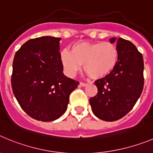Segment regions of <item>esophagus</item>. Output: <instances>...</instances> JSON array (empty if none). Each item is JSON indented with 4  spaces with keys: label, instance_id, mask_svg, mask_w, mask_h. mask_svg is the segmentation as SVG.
<instances>
[{
    "label": "esophagus",
    "instance_id": "esophagus-1",
    "mask_svg": "<svg viewBox=\"0 0 153 153\" xmlns=\"http://www.w3.org/2000/svg\"><path fill=\"white\" fill-rule=\"evenodd\" d=\"M79 85H80L81 86H86V85H87V83H79Z\"/></svg>",
    "mask_w": 153,
    "mask_h": 153
}]
</instances>
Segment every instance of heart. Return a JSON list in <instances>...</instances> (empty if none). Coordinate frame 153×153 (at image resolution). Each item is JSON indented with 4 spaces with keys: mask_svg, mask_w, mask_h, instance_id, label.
<instances>
[{
    "mask_svg": "<svg viewBox=\"0 0 153 153\" xmlns=\"http://www.w3.org/2000/svg\"><path fill=\"white\" fill-rule=\"evenodd\" d=\"M117 46L110 42H80L72 46L70 52L63 50L60 53L65 73L75 75L82 64L85 71L93 79H102L111 74L118 62Z\"/></svg>",
    "mask_w": 153,
    "mask_h": 153,
    "instance_id": "heart-1",
    "label": "heart"
}]
</instances>
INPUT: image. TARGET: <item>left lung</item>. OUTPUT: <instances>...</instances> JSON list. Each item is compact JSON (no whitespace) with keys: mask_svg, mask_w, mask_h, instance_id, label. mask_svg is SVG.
<instances>
[{"mask_svg":"<svg viewBox=\"0 0 153 153\" xmlns=\"http://www.w3.org/2000/svg\"><path fill=\"white\" fill-rule=\"evenodd\" d=\"M117 42L118 62L111 74L95 81L97 94L90 99L92 111L97 118L113 122L127 114L140 98L144 85L143 55L134 44L123 38Z\"/></svg>","mask_w":153,"mask_h":153,"instance_id":"8db88e82","label":"left lung"}]
</instances>
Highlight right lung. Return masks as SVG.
<instances>
[{
	"label": "right lung",
	"instance_id": "obj_1",
	"mask_svg": "<svg viewBox=\"0 0 153 153\" xmlns=\"http://www.w3.org/2000/svg\"><path fill=\"white\" fill-rule=\"evenodd\" d=\"M60 40L51 36L29 40L17 51L13 61L14 97L27 114L43 122L61 117L70 94L79 85L63 74Z\"/></svg>",
	"mask_w": 153,
	"mask_h": 153
}]
</instances>
